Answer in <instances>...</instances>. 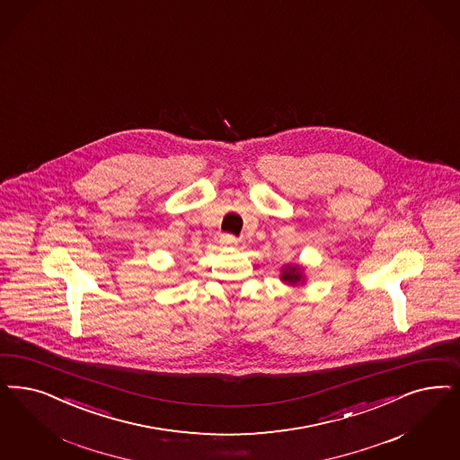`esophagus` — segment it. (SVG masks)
Masks as SVG:
<instances>
[{
	"instance_id": "obj_1",
	"label": "esophagus",
	"mask_w": 460,
	"mask_h": 460,
	"mask_svg": "<svg viewBox=\"0 0 460 460\" xmlns=\"http://www.w3.org/2000/svg\"><path fill=\"white\" fill-rule=\"evenodd\" d=\"M221 243L224 246H229V248H236L238 246V238H234L233 234H222Z\"/></svg>"
}]
</instances>
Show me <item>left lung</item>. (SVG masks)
<instances>
[{
	"label": "left lung",
	"instance_id": "8db88e82",
	"mask_svg": "<svg viewBox=\"0 0 460 460\" xmlns=\"http://www.w3.org/2000/svg\"><path fill=\"white\" fill-rule=\"evenodd\" d=\"M280 280L288 287L305 286V269L299 263H287L280 269Z\"/></svg>",
	"mask_w": 460,
	"mask_h": 460
}]
</instances>
